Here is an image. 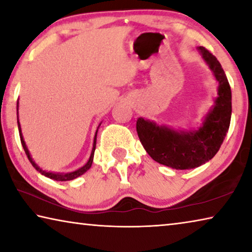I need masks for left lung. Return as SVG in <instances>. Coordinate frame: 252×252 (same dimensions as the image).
Here are the masks:
<instances>
[{"mask_svg": "<svg viewBox=\"0 0 252 252\" xmlns=\"http://www.w3.org/2000/svg\"><path fill=\"white\" fill-rule=\"evenodd\" d=\"M197 51L218 83L213 105L201 126L195 129H174L139 118L136 132L153 160L177 170L198 168L211 160L222 144L231 120V89L218 60L203 46Z\"/></svg>", "mask_w": 252, "mask_h": 252, "instance_id": "8db88e82", "label": "left lung"}]
</instances>
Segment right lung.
<instances>
[{
  "mask_svg": "<svg viewBox=\"0 0 252 252\" xmlns=\"http://www.w3.org/2000/svg\"><path fill=\"white\" fill-rule=\"evenodd\" d=\"M16 110H18V126H19V133H20V138H21V143H22L23 149L25 153H27V156L29 158L30 162H31L32 165L34 168H35L36 171H39L41 174H43V176L48 177L50 179H52V180L55 181H70V180H73V179H76L80 176H82L83 173H85L88 171L89 169L91 168L92 165V162H93V157H94V151H95V146H96V134H97V129H99V126H101V123L97 126L96 132H95V135H94V140H93V147H92V151H91V155L90 158H89V160L87 163H85L83 167L79 168L78 170H74V171L72 172H52V171H46V170H43L42 168H40L39 165L35 163V161L33 160V158L31 157V153H30L29 149L27 147V143L24 141V138H23V134H22V130H21V125H20V121H19V100H18V103H16Z\"/></svg>",
  "mask_w": 252,
  "mask_h": 252,
  "instance_id": "1",
  "label": "right lung"
}]
</instances>
